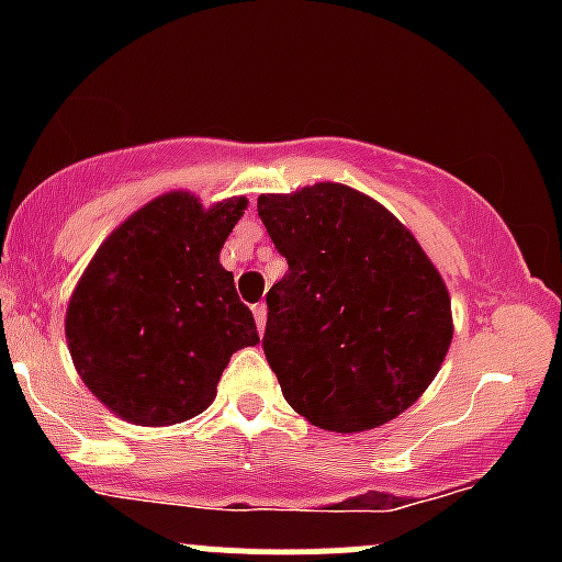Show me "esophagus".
<instances>
[{
  "instance_id": "34e87169",
  "label": "esophagus",
  "mask_w": 562,
  "mask_h": 562,
  "mask_svg": "<svg viewBox=\"0 0 562 562\" xmlns=\"http://www.w3.org/2000/svg\"><path fill=\"white\" fill-rule=\"evenodd\" d=\"M252 313H255V323H258V331H263V328H266V315H269V310H266V304L260 302V304H255Z\"/></svg>"
}]
</instances>
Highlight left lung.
Segmentation results:
<instances>
[{"label": "left lung", "instance_id": "8db88e82", "mask_svg": "<svg viewBox=\"0 0 562 562\" xmlns=\"http://www.w3.org/2000/svg\"><path fill=\"white\" fill-rule=\"evenodd\" d=\"M258 217L288 260L266 293L263 334L288 405L328 432H364L407 411L454 334L443 277L411 231L334 181L260 195Z\"/></svg>", "mask_w": 562, "mask_h": 562}]
</instances>
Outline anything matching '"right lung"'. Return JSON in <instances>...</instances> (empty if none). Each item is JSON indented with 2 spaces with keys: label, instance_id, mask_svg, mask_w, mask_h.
<instances>
[{
  "label": "right lung",
  "instance_id": "add662e5",
  "mask_svg": "<svg viewBox=\"0 0 562 562\" xmlns=\"http://www.w3.org/2000/svg\"><path fill=\"white\" fill-rule=\"evenodd\" d=\"M247 209H203L166 192L100 245L67 304L72 364L108 411L140 427L187 422L212 405L236 350L258 345L220 249Z\"/></svg>",
  "mask_w": 562,
  "mask_h": 562
}]
</instances>
